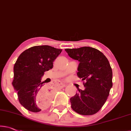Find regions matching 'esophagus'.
Segmentation results:
<instances>
[{"instance_id": "1", "label": "esophagus", "mask_w": 131, "mask_h": 131, "mask_svg": "<svg viewBox=\"0 0 131 131\" xmlns=\"http://www.w3.org/2000/svg\"><path fill=\"white\" fill-rule=\"evenodd\" d=\"M59 85L61 88H64V87L66 86V84H64V83H62L61 82H59Z\"/></svg>"}]
</instances>
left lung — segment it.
Listing matches in <instances>:
<instances>
[{
  "mask_svg": "<svg viewBox=\"0 0 131 131\" xmlns=\"http://www.w3.org/2000/svg\"><path fill=\"white\" fill-rule=\"evenodd\" d=\"M70 57L80 62L77 74L85 80L84 90L70 98L71 108L82 115L95 114L106 101L112 87V70L102 52L90 47L65 49Z\"/></svg>",
  "mask_w": 131,
  "mask_h": 131,
  "instance_id": "obj_1",
  "label": "left lung"
}]
</instances>
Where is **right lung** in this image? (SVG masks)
<instances>
[{"label": "right lung", "instance_id": "1", "mask_svg": "<svg viewBox=\"0 0 131 131\" xmlns=\"http://www.w3.org/2000/svg\"><path fill=\"white\" fill-rule=\"evenodd\" d=\"M61 49L49 45L34 46L21 53L15 62L12 85L22 106L32 112L48 107L51 93L41 81L45 71L52 69Z\"/></svg>", "mask_w": 131, "mask_h": 131}]
</instances>
